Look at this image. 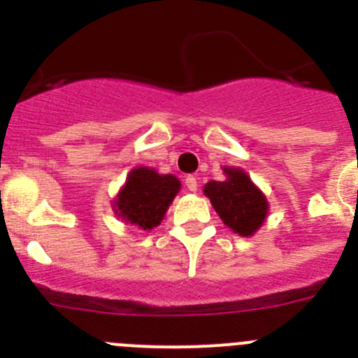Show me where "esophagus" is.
<instances>
[{
    "label": "esophagus",
    "instance_id": "1",
    "mask_svg": "<svg viewBox=\"0 0 358 358\" xmlns=\"http://www.w3.org/2000/svg\"><path fill=\"white\" fill-rule=\"evenodd\" d=\"M185 182H186V188L189 189V192H192V194H195V192H197V179H195L194 176H188L185 179Z\"/></svg>",
    "mask_w": 358,
    "mask_h": 358
}]
</instances>
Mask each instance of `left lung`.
I'll use <instances>...</instances> for the list:
<instances>
[{
    "mask_svg": "<svg viewBox=\"0 0 358 358\" xmlns=\"http://www.w3.org/2000/svg\"><path fill=\"white\" fill-rule=\"evenodd\" d=\"M224 181H210L204 195L227 227L240 236H251L265 222L268 202L251 177L240 169H224Z\"/></svg>",
    "mask_w": 358,
    "mask_h": 358,
    "instance_id": "1",
    "label": "left lung"
}]
</instances>
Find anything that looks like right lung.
Returning <instances> with one entry per match:
<instances>
[{
    "label": "right lung",
    "mask_w": 358,
    "mask_h": 358,
    "mask_svg": "<svg viewBox=\"0 0 358 358\" xmlns=\"http://www.w3.org/2000/svg\"><path fill=\"white\" fill-rule=\"evenodd\" d=\"M179 189L181 182L172 173L161 176L156 170L138 166L116 195L115 213L125 222L150 231L159 226Z\"/></svg>",
    "instance_id": "right-lung-1"
}]
</instances>
